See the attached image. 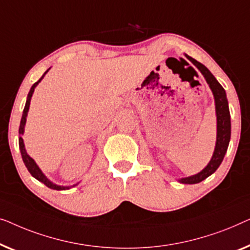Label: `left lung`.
<instances>
[{"label":"left lung","mask_w":250,"mask_h":250,"mask_svg":"<svg viewBox=\"0 0 250 250\" xmlns=\"http://www.w3.org/2000/svg\"><path fill=\"white\" fill-rule=\"evenodd\" d=\"M186 56H187L189 61L194 63L196 68L202 72L204 78L206 79L207 83H208L209 88L213 91L214 100H215V111H216V122H217L215 149H214L213 156L212 159H210L209 163L207 164L206 167L203 168L199 173L191 175V177L179 179V181H180L181 184L194 185L205 180L206 178H208L210 174H213L214 172L217 170V167H220V164L222 163L224 155H226L227 153L228 146H229V143H230L231 120H230L229 104H228L226 90H224V88L220 85V83L217 82L215 77L212 75V72H210L205 65L202 64V63L198 61H196L195 59L190 58L189 55H186Z\"/></svg>","instance_id":"obj_1"}]
</instances>
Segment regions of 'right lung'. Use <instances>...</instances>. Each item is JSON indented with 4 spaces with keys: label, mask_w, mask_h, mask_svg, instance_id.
I'll list each match as a JSON object with an SVG mask.
<instances>
[{
    "label": "right lung",
    "mask_w": 250,
    "mask_h": 250,
    "mask_svg": "<svg viewBox=\"0 0 250 250\" xmlns=\"http://www.w3.org/2000/svg\"><path fill=\"white\" fill-rule=\"evenodd\" d=\"M50 70V69H48ZM48 70H46L45 71V73L43 76H42V78L38 80V82H36L34 83L33 86H31V88L29 90V93H28V96H27V101H26V105H24V108H23V112H22V118H21V121H20V126H19V148H20V153H21V156H22V161L24 165H26L27 170L30 172V174L33 175V177L35 179H37L38 181L43 182V184L46 186V187L53 189V190H66V189H70L72 187H75V186H77L78 184L76 185H72V186H66V187H63V186H58L53 184V182L48 180V179L45 177V174L42 172V170L40 167H38V165L36 164V162H35L31 157L28 155L27 152H26V148H24V144H23V139L22 137H21V135H23L24 132V125H26V118H27V114H28V111H29V105H30V100H31V96H33L34 94V90L35 88H36V86L38 85V83H41V80L44 78V76L46 75Z\"/></svg>",
    "instance_id": "1"
}]
</instances>
